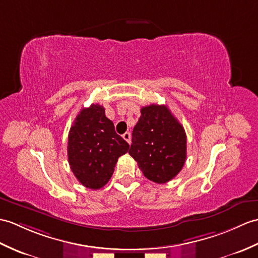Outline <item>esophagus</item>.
Segmentation results:
<instances>
[{"label":"esophagus","mask_w":258,"mask_h":258,"mask_svg":"<svg viewBox=\"0 0 258 258\" xmlns=\"http://www.w3.org/2000/svg\"><path fill=\"white\" fill-rule=\"evenodd\" d=\"M123 139L126 141L128 144H131V140H132V136H131V133L130 132H126V133L123 134Z\"/></svg>","instance_id":"1"}]
</instances>
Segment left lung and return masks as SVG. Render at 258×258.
<instances>
[{
	"label": "left lung",
	"instance_id": "left-lung-1",
	"mask_svg": "<svg viewBox=\"0 0 258 258\" xmlns=\"http://www.w3.org/2000/svg\"><path fill=\"white\" fill-rule=\"evenodd\" d=\"M128 154L149 180L168 182L182 169L187 158L183 126L166 105L144 106L132 133Z\"/></svg>",
	"mask_w": 258,
	"mask_h": 258
}]
</instances>
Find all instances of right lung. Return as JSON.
Returning a JSON list of instances; mask_svg holds the SVG:
<instances>
[{
    "label": "right lung",
    "instance_id": "right-lung-1",
    "mask_svg": "<svg viewBox=\"0 0 258 258\" xmlns=\"http://www.w3.org/2000/svg\"><path fill=\"white\" fill-rule=\"evenodd\" d=\"M130 145L115 133L104 107H83L68 136V160L74 175L86 188L98 190L110 180L119 156Z\"/></svg>",
    "mask_w": 258,
    "mask_h": 258
}]
</instances>
